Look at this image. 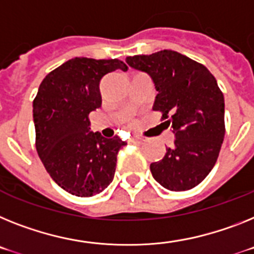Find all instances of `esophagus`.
<instances>
[{
  "mask_svg": "<svg viewBox=\"0 0 254 254\" xmlns=\"http://www.w3.org/2000/svg\"><path fill=\"white\" fill-rule=\"evenodd\" d=\"M131 142H133V143H142V142H143V139H142V138H133V139H131Z\"/></svg>",
  "mask_w": 254,
  "mask_h": 254,
  "instance_id": "1",
  "label": "esophagus"
}]
</instances>
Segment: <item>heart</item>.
I'll return each mask as SVG.
<instances>
[{"instance_id":"heart-1","label":"heart","mask_w":254,"mask_h":254,"mask_svg":"<svg viewBox=\"0 0 254 254\" xmlns=\"http://www.w3.org/2000/svg\"><path fill=\"white\" fill-rule=\"evenodd\" d=\"M129 121H130V120H129Z\"/></svg>"}]
</instances>
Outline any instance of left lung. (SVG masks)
<instances>
[{
    "instance_id": "left-lung-1",
    "label": "left lung",
    "mask_w": 254,
    "mask_h": 254,
    "mask_svg": "<svg viewBox=\"0 0 254 254\" xmlns=\"http://www.w3.org/2000/svg\"><path fill=\"white\" fill-rule=\"evenodd\" d=\"M125 61L152 77L159 91L153 111L176 134L163 160L150 165L152 177L170 191L193 189L213 169L225 137V99L216 78L205 65L173 50Z\"/></svg>"
}]
</instances>
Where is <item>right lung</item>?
Returning a JSON list of instances; mask_svg holds the SVG:
<instances>
[{
	"label": "right lung",
	"mask_w": 254,
	"mask_h": 254,
	"mask_svg": "<svg viewBox=\"0 0 254 254\" xmlns=\"http://www.w3.org/2000/svg\"><path fill=\"white\" fill-rule=\"evenodd\" d=\"M119 59L73 58L42 80L33 99L36 150L50 177L67 192L90 197L107 189L127 142L90 131L89 114L102 106L99 82Z\"/></svg>",
	"instance_id": "1"
}]
</instances>
